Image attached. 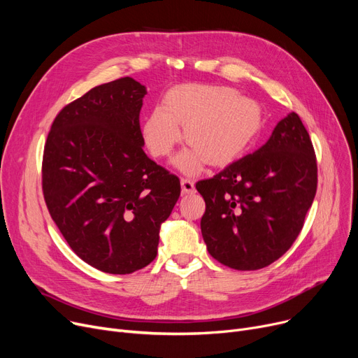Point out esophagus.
Segmentation results:
<instances>
[{"label": "esophagus", "mask_w": 358, "mask_h": 358, "mask_svg": "<svg viewBox=\"0 0 358 358\" xmlns=\"http://www.w3.org/2000/svg\"><path fill=\"white\" fill-rule=\"evenodd\" d=\"M181 189L185 194H193L196 192L194 181L190 178H181Z\"/></svg>", "instance_id": "obj_1"}]
</instances>
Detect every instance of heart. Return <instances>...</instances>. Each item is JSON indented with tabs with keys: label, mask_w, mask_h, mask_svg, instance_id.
Instances as JSON below:
<instances>
[{
	"label": "heart",
	"mask_w": 358,
	"mask_h": 358,
	"mask_svg": "<svg viewBox=\"0 0 358 358\" xmlns=\"http://www.w3.org/2000/svg\"><path fill=\"white\" fill-rule=\"evenodd\" d=\"M185 136L193 146L182 150L176 165L187 174L199 173L206 158L215 165L231 162L258 136L259 107L236 99L227 88L187 84L169 90L164 107L157 106L143 122V138L150 154L168 157Z\"/></svg>",
	"instance_id": "1"
}]
</instances>
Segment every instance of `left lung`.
<instances>
[{
  "mask_svg": "<svg viewBox=\"0 0 358 358\" xmlns=\"http://www.w3.org/2000/svg\"><path fill=\"white\" fill-rule=\"evenodd\" d=\"M316 185L310 136L289 113L254 154L196 182L206 203L200 228L209 254L241 271L270 266L302 231Z\"/></svg>",
  "mask_w": 358,
  "mask_h": 358,
  "instance_id": "8db88e82",
  "label": "left lung"
}]
</instances>
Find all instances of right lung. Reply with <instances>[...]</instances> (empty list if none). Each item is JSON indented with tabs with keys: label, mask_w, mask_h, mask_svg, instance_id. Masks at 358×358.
<instances>
[{
	"label": "right lung",
	"mask_w": 358,
	"mask_h": 358,
	"mask_svg": "<svg viewBox=\"0 0 358 358\" xmlns=\"http://www.w3.org/2000/svg\"><path fill=\"white\" fill-rule=\"evenodd\" d=\"M145 94L130 77L94 87L58 113L45 143L48 210L71 250L108 274L155 259L161 223L181 192L178 177L142 149Z\"/></svg>",
	"instance_id": "1"
}]
</instances>
